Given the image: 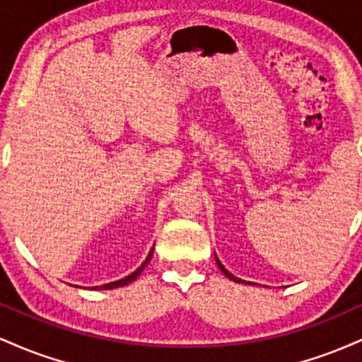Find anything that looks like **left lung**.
I'll return each mask as SVG.
<instances>
[{
	"mask_svg": "<svg viewBox=\"0 0 362 362\" xmlns=\"http://www.w3.org/2000/svg\"><path fill=\"white\" fill-rule=\"evenodd\" d=\"M216 257V255H214ZM216 264H218V267L219 269H221V272L224 274V276H226L228 277V279H231V281H235V282H245V281H242V279H238V277H235L233 276V274H230V272H228L226 271V269H224V265L221 264V262H219V259H218V257H216Z\"/></svg>",
	"mask_w": 362,
	"mask_h": 362,
	"instance_id": "obj_1",
	"label": "left lung"
}]
</instances>
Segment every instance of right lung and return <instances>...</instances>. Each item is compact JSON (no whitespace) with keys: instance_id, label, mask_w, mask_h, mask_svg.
I'll return each mask as SVG.
<instances>
[{"instance_id":"1","label":"right lung","mask_w":362,"mask_h":362,"mask_svg":"<svg viewBox=\"0 0 362 362\" xmlns=\"http://www.w3.org/2000/svg\"><path fill=\"white\" fill-rule=\"evenodd\" d=\"M153 248H155V247H153ZM153 248H151V252L148 253L146 260H144L143 264H141L139 267L136 269L134 272H132V274H129V276H127V277H124V279H119V281L109 282V284H103V286H97V288H95V289H115V288H122V286L129 284V282H132V281H134V279H138V276H139V274L144 271V267H146V265H148V262L151 260V257H153Z\"/></svg>"}]
</instances>
